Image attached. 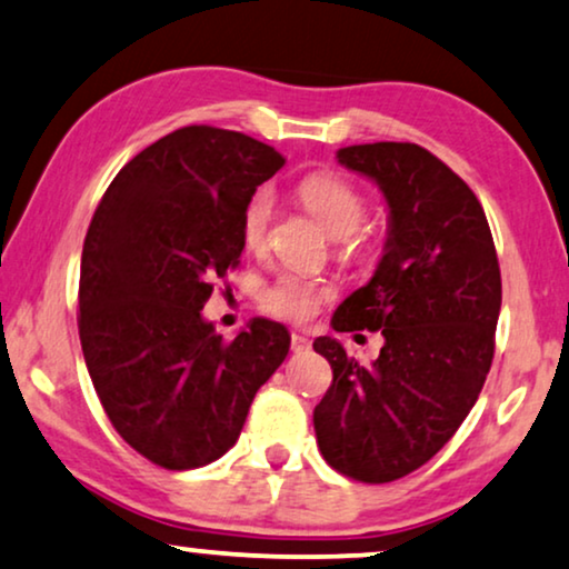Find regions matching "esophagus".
I'll return each instance as SVG.
<instances>
[{
	"label": "esophagus",
	"mask_w": 569,
	"mask_h": 569,
	"mask_svg": "<svg viewBox=\"0 0 569 569\" xmlns=\"http://www.w3.org/2000/svg\"><path fill=\"white\" fill-rule=\"evenodd\" d=\"M307 348H309V338L301 336V332H291V351L301 353L307 351Z\"/></svg>",
	"instance_id": "obj_1"
}]
</instances>
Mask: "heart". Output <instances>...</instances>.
I'll return each mask as SVG.
<instances>
[{"label":"heart","mask_w":569,"mask_h":569,"mask_svg":"<svg viewBox=\"0 0 569 569\" xmlns=\"http://www.w3.org/2000/svg\"><path fill=\"white\" fill-rule=\"evenodd\" d=\"M299 200L332 237L343 239L348 254L367 252L369 239L359 233L367 200L351 181L330 171H315L299 181ZM272 213H276V200L270 189H260L249 197L244 216H241V239L249 249L264 247ZM325 297H328V289L320 280L299 270H280L262 289L260 305L264 312L283 317V320H307L317 312Z\"/></svg>","instance_id":"b5f03b06"}]
</instances>
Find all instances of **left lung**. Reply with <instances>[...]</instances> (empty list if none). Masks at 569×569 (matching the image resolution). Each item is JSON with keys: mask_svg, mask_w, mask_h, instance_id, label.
<instances>
[{"mask_svg": "<svg viewBox=\"0 0 569 569\" xmlns=\"http://www.w3.org/2000/svg\"><path fill=\"white\" fill-rule=\"evenodd\" d=\"M388 202L372 280L332 315V330H382L361 367L336 338L315 340L332 385L315 408L322 458L363 483L403 479L437 456L471 411L495 359L502 278L487 216L450 166L413 142L338 150Z\"/></svg>", "mask_w": 569, "mask_h": 569, "instance_id": "left-lung-1", "label": "left lung"}]
</instances>
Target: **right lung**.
Returning <instances> with one entry per match:
<instances>
[{"label":"right lung","mask_w":569,"mask_h":569,"mask_svg":"<svg viewBox=\"0 0 569 569\" xmlns=\"http://www.w3.org/2000/svg\"><path fill=\"white\" fill-rule=\"evenodd\" d=\"M286 158L241 132L181 127L106 189L80 262V343L106 416L169 471L233 448L254 392L289 356L280 322L254 317L226 343L202 307L237 268L241 216Z\"/></svg>","instance_id":"add662e5"}]
</instances>
